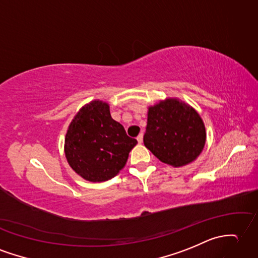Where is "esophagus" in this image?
Returning a JSON list of instances; mask_svg holds the SVG:
<instances>
[{
    "instance_id": "34e87169",
    "label": "esophagus",
    "mask_w": 258,
    "mask_h": 258,
    "mask_svg": "<svg viewBox=\"0 0 258 258\" xmlns=\"http://www.w3.org/2000/svg\"><path fill=\"white\" fill-rule=\"evenodd\" d=\"M136 140H137V142H139L140 144H142L143 143V133H141L139 136H137Z\"/></svg>"
}]
</instances>
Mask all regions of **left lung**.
Returning <instances> with one entry per match:
<instances>
[{"label":"left lung","mask_w":258,"mask_h":258,"mask_svg":"<svg viewBox=\"0 0 258 258\" xmlns=\"http://www.w3.org/2000/svg\"><path fill=\"white\" fill-rule=\"evenodd\" d=\"M144 144L165 164L187 165L205 147V124L188 104L176 99L163 101L148 109Z\"/></svg>","instance_id":"left-lung-1"}]
</instances>
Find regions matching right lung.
<instances>
[{
	"mask_svg": "<svg viewBox=\"0 0 258 258\" xmlns=\"http://www.w3.org/2000/svg\"><path fill=\"white\" fill-rule=\"evenodd\" d=\"M137 144L110 114L109 104L93 101L77 113L64 140L66 158L86 180L105 181L117 175Z\"/></svg>",
	"mask_w": 258,
	"mask_h": 258,
	"instance_id": "obj_1",
	"label": "right lung"
}]
</instances>
